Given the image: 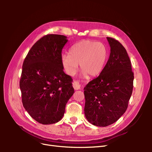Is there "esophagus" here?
Here are the masks:
<instances>
[{
	"mask_svg": "<svg viewBox=\"0 0 152 152\" xmlns=\"http://www.w3.org/2000/svg\"><path fill=\"white\" fill-rule=\"evenodd\" d=\"M73 87L75 90L80 89V85L79 84V83L78 82H75V81L73 82Z\"/></svg>",
	"mask_w": 152,
	"mask_h": 152,
	"instance_id": "34e87169",
	"label": "esophagus"
}]
</instances>
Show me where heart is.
I'll list each match as a JSON object with an SVG mask.
<instances>
[{
	"mask_svg": "<svg viewBox=\"0 0 152 152\" xmlns=\"http://www.w3.org/2000/svg\"><path fill=\"white\" fill-rule=\"evenodd\" d=\"M108 56L106 45L99 42L82 40L72 45L68 54L61 55V63L69 75H73L80 64L82 74L96 77L102 72Z\"/></svg>",
	"mask_w": 152,
	"mask_h": 152,
	"instance_id": "obj_1",
	"label": "heart"
}]
</instances>
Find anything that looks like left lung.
I'll list each match as a JSON object with an SVG mask.
<instances>
[{"label":"left lung","instance_id":"left-lung-1","mask_svg":"<svg viewBox=\"0 0 152 152\" xmlns=\"http://www.w3.org/2000/svg\"><path fill=\"white\" fill-rule=\"evenodd\" d=\"M107 39L110 47L108 60L99 75L84 89L85 116L90 123L98 127L111 125L125 113L134 80L126 49L117 40Z\"/></svg>","mask_w":152,"mask_h":152}]
</instances>
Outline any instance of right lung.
Returning a JSON list of instances; mask_svg holds the SVG:
<instances>
[{
	"instance_id": "right-lung-1",
	"label": "right lung",
	"mask_w": 152,
	"mask_h": 152,
	"mask_svg": "<svg viewBox=\"0 0 152 152\" xmlns=\"http://www.w3.org/2000/svg\"><path fill=\"white\" fill-rule=\"evenodd\" d=\"M67 37L49 34L31 47L22 66L20 82L23 105L35 121L56 123L74 93L72 79L63 72L61 51Z\"/></svg>"
}]
</instances>
